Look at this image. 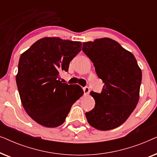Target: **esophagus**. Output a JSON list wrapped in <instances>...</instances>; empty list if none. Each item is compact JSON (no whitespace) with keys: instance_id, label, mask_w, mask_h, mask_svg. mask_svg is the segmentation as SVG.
I'll use <instances>...</instances> for the list:
<instances>
[{"instance_id":"esophagus-1","label":"esophagus","mask_w":157,"mask_h":157,"mask_svg":"<svg viewBox=\"0 0 157 157\" xmlns=\"http://www.w3.org/2000/svg\"><path fill=\"white\" fill-rule=\"evenodd\" d=\"M83 91H84V94H88L89 93L90 89H89V88L88 87V86H85V87H83Z\"/></svg>"}]
</instances>
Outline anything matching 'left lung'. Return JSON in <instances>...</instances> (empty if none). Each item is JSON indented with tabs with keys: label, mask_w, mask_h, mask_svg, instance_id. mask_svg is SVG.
<instances>
[{
	"label": "left lung",
	"mask_w": 157,
	"mask_h": 157,
	"mask_svg": "<svg viewBox=\"0 0 157 157\" xmlns=\"http://www.w3.org/2000/svg\"><path fill=\"white\" fill-rule=\"evenodd\" d=\"M82 51L104 83L100 94L90 93L95 106L86 117L96 129H113L126 121L138 104L141 70L134 56L111 38L83 43Z\"/></svg>",
	"instance_id": "obj_1"
}]
</instances>
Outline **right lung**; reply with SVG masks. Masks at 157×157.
Listing matches in <instances>:
<instances>
[{"label": "right lung", "instance_id": "1", "mask_svg": "<svg viewBox=\"0 0 157 157\" xmlns=\"http://www.w3.org/2000/svg\"><path fill=\"white\" fill-rule=\"evenodd\" d=\"M81 42L43 38L21 54L16 83L23 108L36 122L46 127L61 125L72 105L83 95L78 85L60 81Z\"/></svg>", "mask_w": 157, "mask_h": 157}]
</instances>
